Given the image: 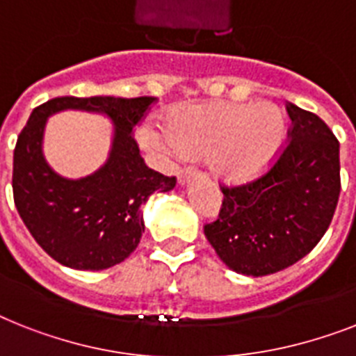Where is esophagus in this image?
<instances>
[{"label":"esophagus","instance_id":"34e87169","mask_svg":"<svg viewBox=\"0 0 356 356\" xmlns=\"http://www.w3.org/2000/svg\"><path fill=\"white\" fill-rule=\"evenodd\" d=\"M195 175H197V173L193 172L192 168H181V170H179V183H181V184L188 183V181L195 177Z\"/></svg>","mask_w":356,"mask_h":356}]
</instances>
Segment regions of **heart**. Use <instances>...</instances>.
Listing matches in <instances>:
<instances>
[{"label": "heart", "instance_id": "1", "mask_svg": "<svg viewBox=\"0 0 356 356\" xmlns=\"http://www.w3.org/2000/svg\"><path fill=\"white\" fill-rule=\"evenodd\" d=\"M163 131L140 129V140L155 149L208 155L219 177L241 183L274 163L287 138V120L274 104H177L163 115Z\"/></svg>", "mask_w": 356, "mask_h": 356}]
</instances>
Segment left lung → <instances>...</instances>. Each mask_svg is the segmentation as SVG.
Masks as SVG:
<instances>
[{
  "label": "left lung",
  "mask_w": 356,
  "mask_h": 356,
  "mask_svg": "<svg viewBox=\"0 0 356 356\" xmlns=\"http://www.w3.org/2000/svg\"><path fill=\"white\" fill-rule=\"evenodd\" d=\"M287 143L259 177L219 183V216L204 236L221 261L247 276L291 267L316 247L340 195V144L318 115L287 106Z\"/></svg>",
  "instance_id": "1"
}]
</instances>
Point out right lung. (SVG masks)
<instances>
[{"instance_id":"obj_1","label":"right lung","mask_w":356,"mask_h":356,"mask_svg":"<svg viewBox=\"0 0 356 356\" xmlns=\"http://www.w3.org/2000/svg\"><path fill=\"white\" fill-rule=\"evenodd\" d=\"M155 102V97H58L31 113L14 148V204L36 243L58 263L102 270L124 261L144 232L140 207L153 192L175 186L177 179L146 166L133 138ZM62 108L102 111L118 126L108 163L80 181L56 176L41 153L47 117Z\"/></svg>"}]
</instances>
